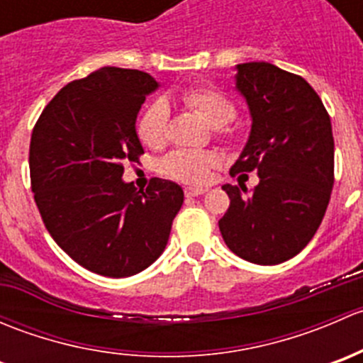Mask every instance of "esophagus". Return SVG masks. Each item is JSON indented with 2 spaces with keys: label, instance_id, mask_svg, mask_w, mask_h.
Returning a JSON list of instances; mask_svg holds the SVG:
<instances>
[{
  "label": "esophagus",
  "instance_id": "esophagus-1",
  "mask_svg": "<svg viewBox=\"0 0 363 363\" xmlns=\"http://www.w3.org/2000/svg\"><path fill=\"white\" fill-rule=\"evenodd\" d=\"M205 191H207L205 188H193V186H189V188L184 189L186 196H200V195H203Z\"/></svg>",
  "mask_w": 363,
  "mask_h": 363
}]
</instances>
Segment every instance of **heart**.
<instances>
[{"instance_id": "obj_1", "label": "heart", "mask_w": 363, "mask_h": 363, "mask_svg": "<svg viewBox=\"0 0 363 363\" xmlns=\"http://www.w3.org/2000/svg\"><path fill=\"white\" fill-rule=\"evenodd\" d=\"M181 100L199 112L205 123L218 131H225V126L235 116L232 100L223 91L211 86H196L184 89ZM170 107L164 100H156L145 108L137 124V133L140 140L149 147H160L167 140ZM218 163L214 152L211 151H175L163 160L161 170L170 177L179 179L189 184H200L207 179L208 172Z\"/></svg>"}]
</instances>
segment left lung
I'll use <instances>...</instances> for the list:
<instances>
[{"label":"left lung","instance_id":"8db88e82","mask_svg":"<svg viewBox=\"0 0 363 363\" xmlns=\"http://www.w3.org/2000/svg\"><path fill=\"white\" fill-rule=\"evenodd\" d=\"M251 131L230 175L256 172L255 191L225 184L230 207L219 232L230 251L258 265L294 258L320 228L334 186L330 116L316 91L270 63L237 65Z\"/></svg>","mask_w":363,"mask_h":363}]
</instances>
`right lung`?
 <instances>
[{
    "mask_svg": "<svg viewBox=\"0 0 363 363\" xmlns=\"http://www.w3.org/2000/svg\"><path fill=\"white\" fill-rule=\"evenodd\" d=\"M160 82L138 69L104 67L67 84L31 135L29 172L45 228L72 259L107 277H130L160 258L184 202L179 184L124 182L144 152L137 116Z\"/></svg>",
    "mask_w": 363,
    "mask_h": 363,
    "instance_id": "obj_1",
    "label": "right lung"
}]
</instances>
